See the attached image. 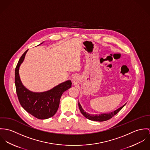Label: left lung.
Segmentation results:
<instances>
[{"label": "left lung", "mask_w": 150, "mask_h": 150, "mask_svg": "<svg viewBox=\"0 0 150 150\" xmlns=\"http://www.w3.org/2000/svg\"><path fill=\"white\" fill-rule=\"evenodd\" d=\"M125 105V104L123 106H122L121 107H120V108H118V109L115 110L114 112H110L109 113H102V114H99V115H91V114L87 113L86 112H84V110H83L79 102H78V106H79V110H80L81 113L86 118H88V120H90L92 121H100V122L106 121V120H108L110 119L111 118H112L115 115H116L118 112H119Z\"/></svg>", "instance_id": "left-lung-1"}]
</instances>
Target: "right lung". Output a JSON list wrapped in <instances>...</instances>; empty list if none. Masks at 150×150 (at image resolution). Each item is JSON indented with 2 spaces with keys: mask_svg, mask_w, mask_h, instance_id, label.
<instances>
[{
  "mask_svg": "<svg viewBox=\"0 0 150 150\" xmlns=\"http://www.w3.org/2000/svg\"><path fill=\"white\" fill-rule=\"evenodd\" d=\"M28 50L19 59L15 69L17 96L21 105L27 112L37 118L47 119L55 115L63 93L71 87L72 83L69 80L59 84L50 90L42 93H34L27 89L21 81L19 69Z\"/></svg>",
  "mask_w": 150,
  "mask_h": 150,
  "instance_id": "right-lung-1",
  "label": "right lung"
}]
</instances>
